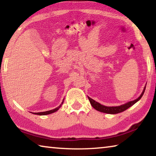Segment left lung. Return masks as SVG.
Wrapping results in <instances>:
<instances>
[{
	"instance_id": "8db88e82",
	"label": "left lung",
	"mask_w": 156,
	"mask_h": 156,
	"mask_svg": "<svg viewBox=\"0 0 156 156\" xmlns=\"http://www.w3.org/2000/svg\"><path fill=\"white\" fill-rule=\"evenodd\" d=\"M145 89H146V87H144V88L143 89V91L142 92V94L138 98L133 100V101H130L127 102V103L124 104L120 105V106H117V107H107V106H104L101 104H100L99 102H98L96 101H95L94 100L91 99V98L88 97L89 102L91 105V106L93 107L95 109L98 111V112H102V113H109V114H116V113H121L125 111L126 109H127L128 108L131 107L132 105H133L138 101V100H140L142 96H143V94L144 93Z\"/></svg>"
}]
</instances>
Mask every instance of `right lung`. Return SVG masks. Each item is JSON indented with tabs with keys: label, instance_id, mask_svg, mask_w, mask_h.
<instances>
[{
	"label": "right lung",
	"instance_id": "1",
	"mask_svg": "<svg viewBox=\"0 0 156 156\" xmlns=\"http://www.w3.org/2000/svg\"><path fill=\"white\" fill-rule=\"evenodd\" d=\"M63 101H64V100H62V103L60 105V106H59V107H56V109H52V110H49V111H47V112H44L34 113V114H36V115H48V114H50V113H54V112H57V111L60 109V107L62 106V103H63Z\"/></svg>",
	"mask_w": 156,
	"mask_h": 156
}]
</instances>
